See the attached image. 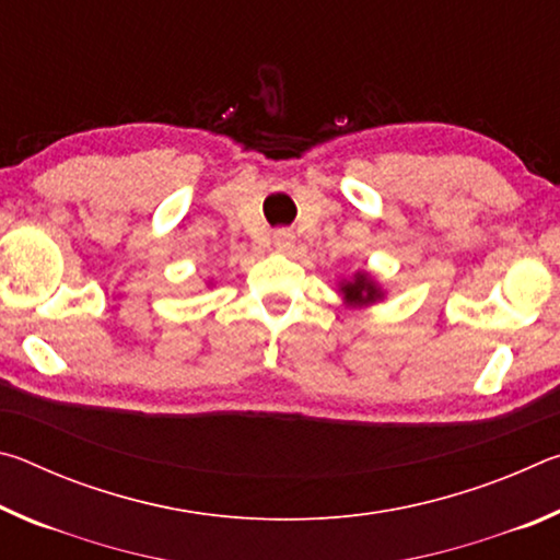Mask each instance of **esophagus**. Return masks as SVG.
<instances>
[{
	"mask_svg": "<svg viewBox=\"0 0 560 560\" xmlns=\"http://www.w3.org/2000/svg\"><path fill=\"white\" fill-rule=\"evenodd\" d=\"M293 240H296V236H293L291 230H277V232H273V246H277L279 252L291 249Z\"/></svg>",
	"mask_w": 560,
	"mask_h": 560,
	"instance_id": "34e87169",
	"label": "esophagus"
}]
</instances>
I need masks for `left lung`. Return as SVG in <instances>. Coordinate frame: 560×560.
<instances>
[{
	"instance_id": "left-lung-1",
	"label": "left lung",
	"mask_w": 560,
	"mask_h": 560,
	"mask_svg": "<svg viewBox=\"0 0 560 560\" xmlns=\"http://www.w3.org/2000/svg\"><path fill=\"white\" fill-rule=\"evenodd\" d=\"M340 293L348 306H368V303L381 301L385 293L377 287V281L368 271H355L353 279L340 281Z\"/></svg>"
}]
</instances>
